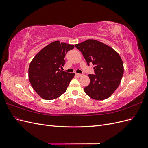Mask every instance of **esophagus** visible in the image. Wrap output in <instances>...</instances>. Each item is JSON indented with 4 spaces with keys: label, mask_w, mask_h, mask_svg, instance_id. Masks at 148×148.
<instances>
[{
    "label": "esophagus",
    "mask_w": 148,
    "mask_h": 148,
    "mask_svg": "<svg viewBox=\"0 0 148 148\" xmlns=\"http://www.w3.org/2000/svg\"><path fill=\"white\" fill-rule=\"evenodd\" d=\"M76 75H77L78 77H81L82 76V74H79V73H76Z\"/></svg>",
    "instance_id": "esophagus-1"
}]
</instances>
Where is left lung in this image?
<instances>
[{
  "mask_svg": "<svg viewBox=\"0 0 148 148\" xmlns=\"http://www.w3.org/2000/svg\"><path fill=\"white\" fill-rule=\"evenodd\" d=\"M88 65L92 64L95 75H89L90 83L85 93L96 100L109 97L120 83L123 74L122 59L114 49L96 40L88 39L76 44Z\"/></svg>",
  "mask_w": 148,
  "mask_h": 148,
  "instance_id": "8db88e82",
  "label": "left lung"
}]
</instances>
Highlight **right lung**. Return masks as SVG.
Instances as JSON below:
<instances>
[{
    "instance_id": "add662e5",
    "label": "right lung",
    "mask_w": 148,
    "mask_h": 148,
    "mask_svg": "<svg viewBox=\"0 0 148 148\" xmlns=\"http://www.w3.org/2000/svg\"><path fill=\"white\" fill-rule=\"evenodd\" d=\"M73 45L52 42L40 51L31 62L28 77L34 90L42 99L52 100L66 91L74 73H68L59 69L65 65V56Z\"/></svg>"
}]
</instances>
